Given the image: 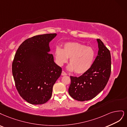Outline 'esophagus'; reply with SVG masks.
Segmentation results:
<instances>
[{
	"label": "esophagus",
	"instance_id": "1",
	"mask_svg": "<svg viewBox=\"0 0 127 127\" xmlns=\"http://www.w3.org/2000/svg\"><path fill=\"white\" fill-rule=\"evenodd\" d=\"M61 75H62V76H64V75H66L67 74H66V73H65L64 71H63L62 72V74H61Z\"/></svg>",
	"mask_w": 127,
	"mask_h": 127
}]
</instances>
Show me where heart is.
Segmentation results:
<instances>
[{
  "label": "heart",
  "instance_id": "1",
  "mask_svg": "<svg viewBox=\"0 0 127 127\" xmlns=\"http://www.w3.org/2000/svg\"><path fill=\"white\" fill-rule=\"evenodd\" d=\"M56 63L62 65L69 59L68 69L81 74L92 66L95 59V52L90 47L77 42H69L64 45L63 49L57 47L55 51Z\"/></svg>",
  "mask_w": 127,
  "mask_h": 127
}]
</instances>
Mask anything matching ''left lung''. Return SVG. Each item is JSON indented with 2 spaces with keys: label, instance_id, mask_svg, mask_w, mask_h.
<instances>
[{
  "label": "left lung",
  "instance_id": "left-lung-1",
  "mask_svg": "<svg viewBox=\"0 0 127 127\" xmlns=\"http://www.w3.org/2000/svg\"><path fill=\"white\" fill-rule=\"evenodd\" d=\"M97 55L89 70L77 77L71 76L68 93L73 99L80 101L91 100L107 85L111 74V54L100 39Z\"/></svg>",
  "mask_w": 127,
  "mask_h": 127
}]
</instances>
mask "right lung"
<instances>
[{
	"mask_svg": "<svg viewBox=\"0 0 127 127\" xmlns=\"http://www.w3.org/2000/svg\"><path fill=\"white\" fill-rule=\"evenodd\" d=\"M57 34L36 35L23 42L16 52L12 72L16 89L23 99L32 104L46 103L62 68L54 61L50 43Z\"/></svg>",
	"mask_w": 127,
	"mask_h": 127,
	"instance_id": "obj_1",
	"label": "right lung"
}]
</instances>
